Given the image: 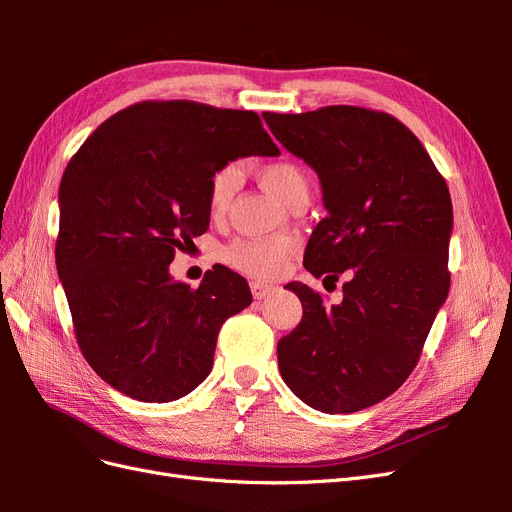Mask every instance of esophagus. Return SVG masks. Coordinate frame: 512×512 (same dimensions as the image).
Wrapping results in <instances>:
<instances>
[{
    "mask_svg": "<svg viewBox=\"0 0 512 512\" xmlns=\"http://www.w3.org/2000/svg\"><path fill=\"white\" fill-rule=\"evenodd\" d=\"M275 290H277V288L271 286V284L252 282V294H254V299H267V297H271V294H273Z\"/></svg>",
    "mask_w": 512,
    "mask_h": 512,
    "instance_id": "34e87169",
    "label": "esophagus"
}]
</instances>
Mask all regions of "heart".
Returning a JSON list of instances; mask_svg holds the SVG:
<instances>
[{
  "mask_svg": "<svg viewBox=\"0 0 512 512\" xmlns=\"http://www.w3.org/2000/svg\"><path fill=\"white\" fill-rule=\"evenodd\" d=\"M258 179L286 205L301 194H309L307 175L290 162L265 164L258 170ZM239 185L241 173L237 166L230 164L220 168L209 183V211L213 215L226 213ZM294 247H297V243L292 239H241L226 247L224 260L232 269L256 277V280H271V277L280 275Z\"/></svg>",
  "mask_w": 512,
  "mask_h": 512,
  "instance_id": "heart-1",
  "label": "heart"
}]
</instances>
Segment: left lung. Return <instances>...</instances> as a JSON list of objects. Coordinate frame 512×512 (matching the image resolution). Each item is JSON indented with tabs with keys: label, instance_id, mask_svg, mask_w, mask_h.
Listing matches in <instances>:
<instances>
[{
	"label": "left lung",
	"instance_id": "obj_1",
	"mask_svg": "<svg viewBox=\"0 0 512 512\" xmlns=\"http://www.w3.org/2000/svg\"><path fill=\"white\" fill-rule=\"evenodd\" d=\"M262 117L320 179L327 218L307 241L305 269L331 282L352 269L339 305L305 284L286 286L303 318L277 342L280 374L314 410L369 408L412 374L448 297L451 194L421 141L391 115L324 106Z\"/></svg>",
	"mask_w": 512,
	"mask_h": 512
}]
</instances>
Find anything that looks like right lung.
<instances>
[{
	"mask_svg": "<svg viewBox=\"0 0 512 512\" xmlns=\"http://www.w3.org/2000/svg\"><path fill=\"white\" fill-rule=\"evenodd\" d=\"M247 156H280L256 113L170 100L108 117L66 166L57 273L83 356L119 393L149 404L192 393L224 320L252 303L222 265L196 290L168 271L209 228L211 177Z\"/></svg>",
	"mask_w": 512,
	"mask_h": 512,
	"instance_id": "right-lung-1",
	"label": "right lung"
}]
</instances>
